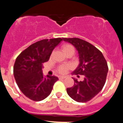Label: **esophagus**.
Here are the masks:
<instances>
[{
    "mask_svg": "<svg viewBox=\"0 0 123 123\" xmlns=\"http://www.w3.org/2000/svg\"><path fill=\"white\" fill-rule=\"evenodd\" d=\"M66 78V76H59V79H65Z\"/></svg>",
    "mask_w": 123,
    "mask_h": 123,
    "instance_id": "1",
    "label": "esophagus"
}]
</instances>
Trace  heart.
I'll return each instance as SVG.
<instances>
[{
  "mask_svg": "<svg viewBox=\"0 0 123 123\" xmlns=\"http://www.w3.org/2000/svg\"><path fill=\"white\" fill-rule=\"evenodd\" d=\"M73 47L71 45H69V44H65L62 47V50L63 52H65V51L67 50L68 49H69V48ZM68 68V66L67 65H61L58 67V71L61 73H64L67 71V70Z\"/></svg>",
  "mask_w": 123,
  "mask_h": 123,
  "instance_id": "1",
  "label": "heart"
}]
</instances>
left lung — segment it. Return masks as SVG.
<instances>
[{
  "mask_svg": "<svg viewBox=\"0 0 123 123\" xmlns=\"http://www.w3.org/2000/svg\"><path fill=\"white\" fill-rule=\"evenodd\" d=\"M74 46L79 54V64L73 74L84 75V79H74V84L67 88L69 96L78 102L91 100L104 87L108 67L102 52L95 46L79 38H63Z\"/></svg>",
  "mask_w": 123,
  "mask_h": 123,
  "instance_id": "obj_1",
  "label": "left lung"
}]
</instances>
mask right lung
<instances>
[{
	"mask_svg": "<svg viewBox=\"0 0 123 123\" xmlns=\"http://www.w3.org/2000/svg\"><path fill=\"white\" fill-rule=\"evenodd\" d=\"M62 41V38L43 39L31 44L17 56L13 74L19 89L34 101H41L50 94L58 78L43 76V63L49 60L52 51Z\"/></svg>",
	"mask_w": 123,
	"mask_h": 123,
	"instance_id": "add662e5",
	"label": "right lung"
}]
</instances>
